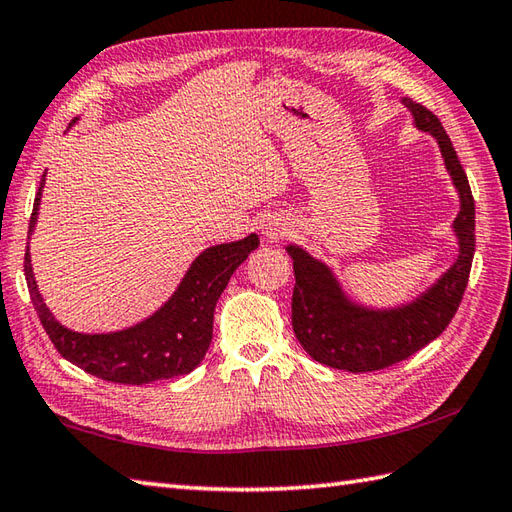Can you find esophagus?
<instances>
[{
    "instance_id": "34e87169",
    "label": "esophagus",
    "mask_w": 512,
    "mask_h": 512,
    "mask_svg": "<svg viewBox=\"0 0 512 512\" xmlns=\"http://www.w3.org/2000/svg\"><path fill=\"white\" fill-rule=\"evenodd\" d=\"M288 231H290V224L279 215L266 217V220L262 222V233L266 239H281L288 235Z\"/></svg>"
}]
</instances>
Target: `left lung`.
Listing matches in <instances>:
<instances>
[{
  "label": "left lung",
  "mask_w": 512,
  "mask_h": 512,
  "mask_svg": "<svg viewBox=\"0 0 512 512\" xmlns=\"http://www.w3.org/2000/svg\"><path fill=\"white\" fill-rule=\"evenodd\" d=\"M402 105L411 112L413 125L420 132L436 138L444 167L460 195V211L451 226L458 239V257L447 273L409 303L367 308L350 299L328 264L314 259L301 246H286L297 279L292 292L295 336L314 361L354 374L405 361L438 339L460 308L475 253V202L451 138L427 107L411 99H402Z\"/></svg>",
  "instance_id": "1"
}]
</instances>
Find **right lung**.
Here are the masks:
<instances>
[{
  "label": "right lung",
  "mask_w": 512,
  "mask_h": 512,
  "mask_svg": "<svg viewBox=\"0 0 512 512\" xmlns=\"http://www.w3.org/2000/svg\"><path fill=\"white\" fill-rule=\"evenodd\" d=\"M43 184H46V173H43L35 204H32L28 235L35 231ZM257 246L259 237L250 233L237 242L202 250L193 259L176 292L165 301V306H160L151 317L132 328L107 334L74 332L54 319L37 288L28 246L24 273L32 306L39 314L43 330L65 361L96 378L110 380V383L145 385L154 380L189 374L202 363L213 339L215 303L237 266Z\"/></svg>",
  "instance_id": "obj_1"
}]
</instances>
